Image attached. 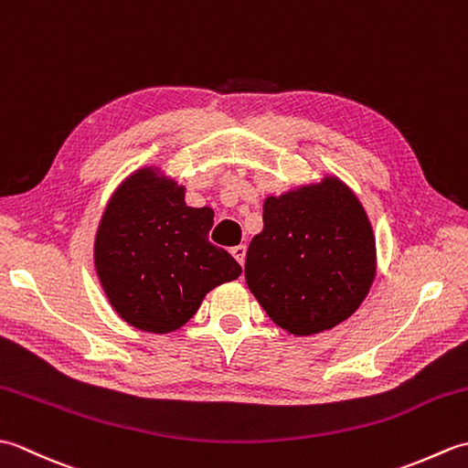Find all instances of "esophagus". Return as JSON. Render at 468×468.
<instances>
[{
  "instance_id": "esophagus-1",
  "label": "esophagus",
  "mask_w": 468,
  "mask_h": 468,
  "mask_svg": "<svg viewBox=\"0 0 468 468\" xmlns=\"http://www.w3.org/2000/svg\"><path fill=\"white\" fill-rule=\"evenodd\" d=\"M231 255L235 257L237 261H239L241 265L245 263V255H247V247L245 245H235V247H231Z\"/></svg>"
}]
</instances>
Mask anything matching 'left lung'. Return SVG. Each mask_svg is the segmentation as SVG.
Listing matches in <instances>:
<instances>
[{"instance_id": "left-lung-1", "label": "left lung", "mask_w": 468, "mask_h": 468, "mask_svg": "<svg viewBox=\"0 0 468 468\" xmlns=\"http://www.w3.org/2000/svg\"><path fill=\"white\" fill-rule=\"evenodd\" d=\"M374 273L372 225L340 178L265 198L245 282L285 332L312 335L342 324L364 302Z\"/></svg>"}]
</instances>
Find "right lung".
Listing matches in <instances>:
<instances>
[{
	"mask_svg": "<svg viewBox=\"0 0 468 468\" xmlns=\"http://www.w3.org/2000/svg\"><path fill=\"white\" fill-rule=\"evenodd\" d=\"M213 208L186 207L185 186L141 168L116 188L96 233L94 261L108 302L138 330L168 334L203 297L241 275L208 241Z\"/></svg>",
	"mask_w": 468,
	"mask_h": 468,
	"instance_id": "right-lung-1",
	"label": "right lung"
}]
</instances>
